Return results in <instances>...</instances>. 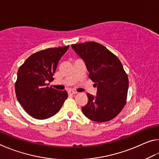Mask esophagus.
Wrapping results in <instances>:
<instances>
[{"label":"esophagus","instance_id":"obj_1","mask_svg":"<svg viewBox=\"0 0 159 159\" xmlns=\"http://www.w3.org/2000/svg\"><path fill=\"white\" fill-rule=\"evenodd\" d=\"M77 93L75 92L74 90H69L68 91V94L70 95H75V94H76Z\"/></svg>","mask_w":159,"mask_h":159}]
</instances>
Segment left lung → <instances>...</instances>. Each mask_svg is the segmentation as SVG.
Masks as SVG:
<instances>
[{
    "instance_id": "obj_1",
    "label": "left lung",
    "mask_w": 159,
    "mask_h": 159,
    "mask_svg": "<svg viewBox=\"0 0 159 159\" xmlns=\"http://www.w3.org/2000/svg\"><path fill=\"white\" fill-rule=\"evenodd\" d=\"M71 47L85 61L89 78L97 86V95L87 93L88 103L82 107L86 117L96 122L113 119L126 104L128 77L114 54L98 43L88 41Z\"/></svg>"
}]
</instances>
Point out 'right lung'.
Returning <instances> with one entry per match:
<instances>
[{
  "label": "right lung",
  "instance_id": "obj_1",
  "mask_svg": "<svg viewBox=\"0 0 159 159\" xmlns=\"http://www.w3.org/2000/svg\"><path fill=\"white\" fill-rule=\"evenodd\" d=\"M69 45L51 48L29 56L17 71L15 93L24 109L34 118L46 119L57 114L68 94L48 87L59 61Z\"/></svg>",
  "mask_w": 159,
  "mask_h": 159
}]
</instances>
